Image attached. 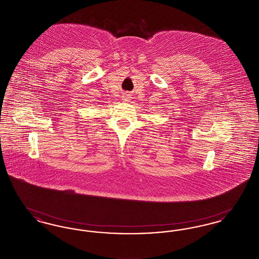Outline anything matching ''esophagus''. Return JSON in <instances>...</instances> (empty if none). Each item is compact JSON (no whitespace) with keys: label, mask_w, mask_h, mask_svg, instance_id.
Listing matches in <instances>:
<instances>
[{"label":"esophagus","mask_w":259,"mask_h":259,"mask_svg":"<svg viewBox=\"0 0 259 259\" xmlns=\"http://www.w3.org/2000/svg\"><path fill=\"white\" fill-rule=\"evenodd\" d=\"M124 97H125L126 100H129V94H125V96H124Z\"/></svg>","instance_id":"1"}]
</instances>
